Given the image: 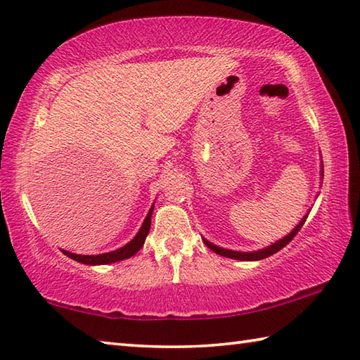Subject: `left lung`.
<instances>
[{"mask_svg": "<svg viewBox=\"0 0 360 360\" xmlns=\"http://www.w3.org/2000/svg\"><path fill=\"white\" fill-rule=\"evenodd\" d=\"M321 174H323V172H321ZM305 219H307V217H304L302 220H300V224H299L296 228H294V230L288 234V236L283 238V239H280L278 243L272 244V245H269V247H266V248H263V250H258V252H250V253H247V252L226 250V248H221V247H217V245H214V244H211V243H207L206 239H202V240H205V244H206L209 248H211V250H212L214 253L221 255V257L233 258V259H240V261H257V259H263V258L271 257V255L277 253L278 250H282V248H283L285 245H288V244L291 243V240H292V238L296 236V234L299 233L300 228H302V225L305 224Z\"/></svg>", "mask_w": 360, "mask_h": 360, "instance_id": "obj_1", "label": "left lung"}]
</instances>
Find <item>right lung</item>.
I'll list each match as a JSON object with an SVG mask.
<instances>
[{"label": "right lung", "instance_id": "1", "mask_svg": "<svg viewBox=\"0 0 360 360\" xmlns=\"http://www.w3.org/2000/svg\"><path fill=\"white\" fill-rule=\"evenodd\" d=\"M153 209H149L148 212V217L143 221V225L140 228V231L136 236L130 240L129 244H126L121 248H117L115 252H108V253H102V255H75V253H70L63 250L64 255H68L69 258L78 261V263H83V264H91V266H96V264H110V263H116V261H122V259H127L130 257H134V255L140 250L145 244V239L149 233V228H151V215H153Z\"/></svg>", "mask_w": 360, "mask_h": 360}]
</instances>
